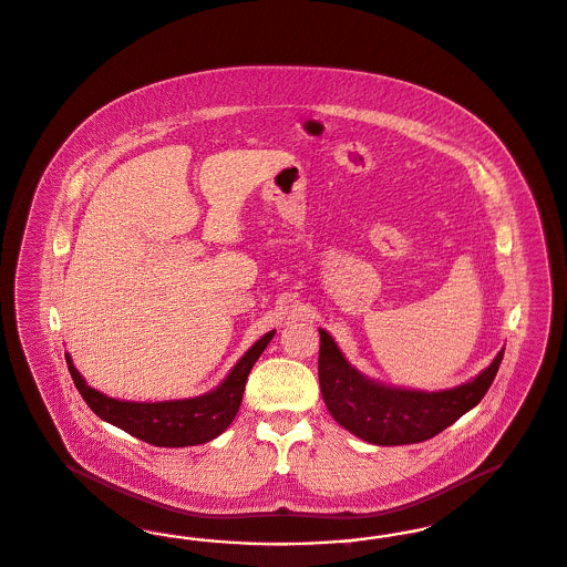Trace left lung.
Returning <instances> with one entry per match:
<instances>
[{"label":"left lung","instance_id":"left-lung-1","mask_svg":"<svg viewBox=\"0 0 567 567\" xmlns=\"http://www.w3.org/2000/svg\"><path fill=\"white\" fill-rule=\"evenodd\" d=\"M503 353L486 371L454 390H398L364 379L348 364L331 334L320 331L318 379L324 404L339 425L377 446H402L430 440L477 406L498 372Z\"/></svg>","mask_w":567,"mask_h":567}]
</instances>
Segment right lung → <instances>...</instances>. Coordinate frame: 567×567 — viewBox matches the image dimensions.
<instances>
[{
  "mask_svg": "<svg viewBox=\"0 0 567 567\" xmlns=\"http://www.w3.org/2000/svg\"><path fill=\"white\" fill-rule=\"evenodd\" d=\"M272 337L274 331L266 332L254 348L236 362L235 369L217 390L193 400L153 402V404L121 402L92 390L73 367V360L69 358V353H66V364L81 398L102 421L113 423L118 430L132 433L134 437L144 440L146 444L182 449V446L205 444L217 437L221 431H226V427L233 423L238 406L243 402L247 377Z\"/></svg>",
  "mask_w": 567,
  "mask_h": 567,
  "instance_id": "right-lung-1",
  "label": "right lung"
}]
</instances>
